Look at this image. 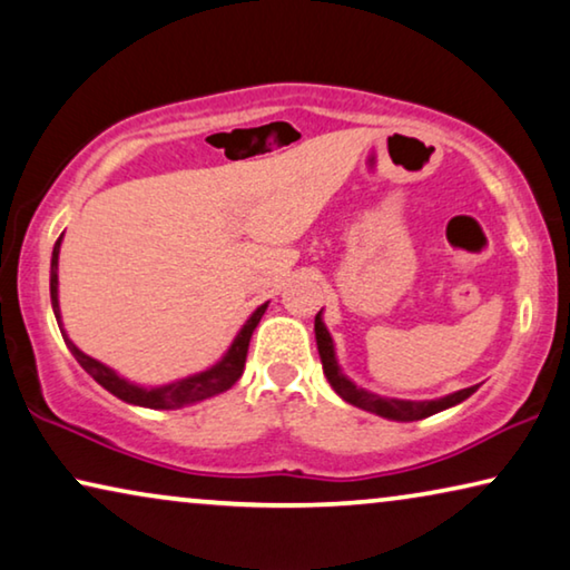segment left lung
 I'll return each instance as SVG.
<instances>
[{
	"label": "left lung",
	"mask_w": 570,
	"mask_h": 570,
	"mask_svg": "<svg viewBox=\"0 0 570 570\" xmlns=\"http://www.w3.org/2000/svg\"><path fill=\"white\" fill-rule=\"evenodd\" d=\"M314 337H317L322 371H325V376L330 381V386L335 389V394L343 399V402L358 406V410H366L371 414H379V417H384V420H394V422L424 420V417H430V414H438L443 410H450V406L465 402V399H469L475 389H479V386H469V389H461V392H453V394L440 396V399H424V402L373 394V392H366V389L355 386V381L347 379L343 368H340L333 335H330V330L325 327L322 309L317 312V317H314Z\"/></svg>",
	"instance_id": "obj_1"
}]
</instances>
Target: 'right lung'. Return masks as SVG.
<instances>
[{
	"mask_svg": "<svg viewBox=\"0 0 570 570\" xmlns=\"http://www.w3.org/2000/svg\"><path fill=\"white\" fill-rule=\"evenodd\" d=\"M61 240H63V235L56 240L53 256H50V304H53L56 322H58V327H61V335L66 340L68 351H71L73 358L79 361V366L87 371L99 386H105L109 394H115L117 399H122V402L132 404V406H148V410H181V406L197 404L209 396L223 394V392H227V389H233L237 384V379L243 376L245 355H248L253 330L258 327V322L263 317V312H266L268 302L261 304V307L253 312L248 320H245V325L240 327V333L235 335L233 345L227 347V353L215 363V366L204 368L199 373H191V376H186V379H176V381H171V384H164V386L132 384V381L120 376L115 368H109L101 361L91 358V355L79 351V347L73 345V340L66 335L63 320H61V304H58V253H61Z\"/></svg>",
	"mask_w": 570,
	"mask_h": 570,
	"instance_id": "right-lung-1",
	"label": "right lung"
}]
</instances>
